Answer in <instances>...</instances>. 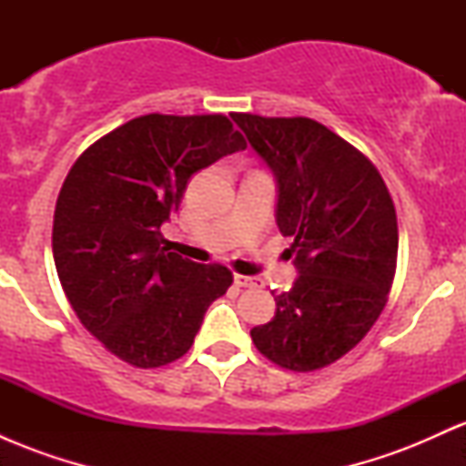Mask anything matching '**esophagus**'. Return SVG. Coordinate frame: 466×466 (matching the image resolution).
<instances>
[{"label":"esophagus","mask_w":466,"mask_h":466,"mask_svg":"<svg viewBox=\"0 0 466 466\" xmlns=\"http://www.w3.org/2000/svg\"><path fill=\"white\" fill-rule=\"evenodd\" d=\"M234 285L248 289V287H254L256 280H254V278H249V276H240V274H237V276H234Z\"/></svg>","instance_id":"1"}]
</instances>
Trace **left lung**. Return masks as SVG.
<instances>
[{
  "label": "left lung",
  "mask_w": 466,
  "mask_h": 466,
  "mask_svg": "<svg viewBox=\"0 0 466 466\" xmlns=\"http://www.w3.org/2000/svg\"><path fill=\"white\" fill-rule=\"evenodd\" d=\"M232 120L274 173L276 223L300 274L251 341L287 370H318L355 349L386 307L399 249L392 197L366 155L311 117Z\"/></svg>",
  "instance_id": "8db88e82"
}]
</instances>
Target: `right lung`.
Segmentation results:
<instances>
[{"label": "right lung", "mask_w": 466, "mask_h": 466, "mask_svg": "<svg viewBox=\"0 0 466 466\" xmlns=\"http://www.w3.org/2000/svg\"><path fill=\"white\" fill-rule=\"evenodd\" d=\"M248 147L221 114L133 117L94 142L58 192L52 251L80 324L122 361L159 368L190 350L223 265L170 251L159 228L197 170Z\"/></svg>", "instance_id": "obj_1"}]
</instances>
